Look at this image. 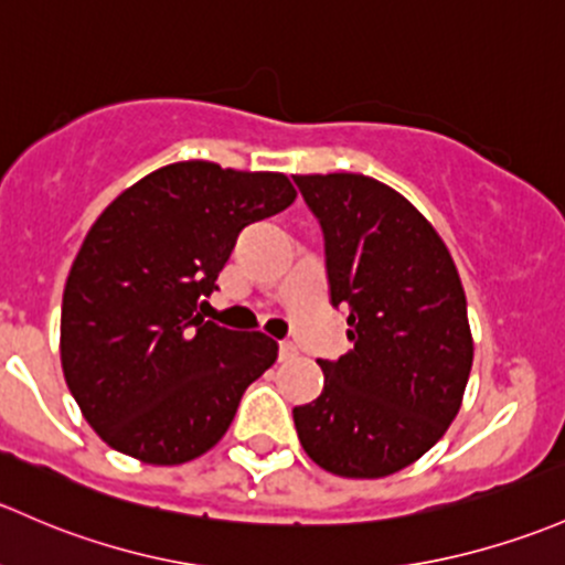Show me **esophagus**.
<instances>
[{
  "mask_svg": "<svg viewBox=\"0 0 565 565\" xmlns=\"http://www.w3.org/2000/svg\"><path fill=\"white\" fill-rule=\"evenodd\" d=\"M295 354H298V347H295L292 341H281V343H278V358L289 360V358H295Z\"/></svg>",
  "mask_w": 565,
  "mask_h": 565,
  "instance_id": "1",
  "label": "esophagus"
}]
</instances>
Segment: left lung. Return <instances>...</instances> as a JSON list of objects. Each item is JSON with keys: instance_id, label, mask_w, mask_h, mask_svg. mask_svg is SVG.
Returning <instances> with one entry per match:
<instances>
[{"instance_id": "1", "label": "left lung", "mask_w": 565, "mask_h": 565, "mask_svg": "<svg viewBox=\"0 0 565 565\" xmlns=\"http://www.w3.org/2000/svg\"><path fill=\"white\" fill-rule=\"evenodd\" d=\"M324 233L349 349L295 406L306 455L347 479L412 466L460 412L473 362L466 292L447 243L401 192L360 173L295 175Z\"/></svg>"}]
</instances>
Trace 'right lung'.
<instances>
[{"instance_id":"add662e5","label":"right lung","mask_w":565,"mask_h":565,"mask_svg":"<svg viewBox=\"0 0 565 565\" xmlns=\"http://www.w3.org/2000/svg\"><path fill=\"white\" fill-rule=\"evenodd\" d=\"M298 198L284 173L205 159L153 170L88 230L62 300L64 382L116 452L181 466L216 447L278 358L265 332L200 317L246 224Z\"/></svg>"}]
</instances>
